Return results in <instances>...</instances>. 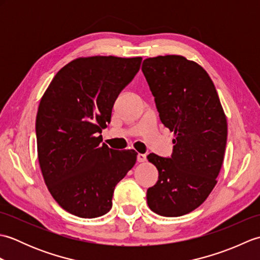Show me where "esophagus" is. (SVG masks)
<instances>
[{"label":"esophagus","instance_id":"1","mask_svg":"<svg viewBox=\"0 0 260 260\" xmlns=\"http://www.w3.org/2000/svg\"><path fill=\"white\" fill-rule=\"evenodd\" d=\"M145 161H146V155H145V154H141V153L137 154V162L143 163V162H145Z\"/></svg>","mask_w":260,"mask_h":260}]
</instances>
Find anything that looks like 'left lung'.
Instances as JSON below:
<instances>
[{"label":"left lung","mask_w":260,"mask_h":260,"mask_svg":"<svg viewBox=\"0 0 260 260\" xmlns=\"http://www.w3.org/2000/svg\"><path fill=\"white\" fill-rule=\"evenodd\" d=\"M159 119L173 132V153H151L158 180L148 187L147 204L163 217H180L200 207L217 184L227 144V118L218 92L200 64L182 56L143 61Z\"/></svg>","instance_id":"left-lung-1"}]
</instances>
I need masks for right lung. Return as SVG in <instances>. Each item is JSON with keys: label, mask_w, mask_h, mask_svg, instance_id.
Returning a JSON list of instances; mask_svg holds the SVG:
<instances>
[{"label": "right lung", "mask_w": 260, "mask_h": 260, "mask_svg": "<svg viewBox=\"0 0 260 260\" xmlns=\"http://www.w3.org/2000/svg\"><path fill=\"white\" fill-rule=\"evenodd\" d=\"M141 62V57L77 58L58 71L41 98L36 120L39 164L54 200L77 217L107 213L116 184L135 165L134 150H112L99 134Z\"/></svg>", "instance_id": "1"}]
</instances>
